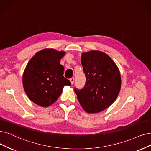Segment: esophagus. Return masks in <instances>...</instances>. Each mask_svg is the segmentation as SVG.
<instances>
[{
	"instance_id": "obj_1",
	"label": "esophagus",
	"mask_w": 151,
	"mask_h": 151,
	"mask_svg": "<svg viewBox=\"0 0 151 151\" xmlns=\"http://www.w3.org/2000/svg\"><path fill=\"white\" fill-rule=\"evenodd\" d=\"M70 80V81H71V85L73 84V83H74V81H75V78H71Z\"/></svg>"
}]
</instances>
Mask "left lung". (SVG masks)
Returning a JSON list of instances; mask_svg holds the SVG:
<instances>
[{
	"label": "left lung",
	"instance_id": "obj_1",
	"mask_svg": "<svg viewBox=\"0 0 151 151\" xmlns=\"http://www.w3.org/2000/svg\"><path fill=\"white\" fill-rule=\"evenodd\" d=\"M81 61L86 83L81 90L75 88L78 99L86 112H101L118 96L121 83L119 69L107 54L97 50L82 53Z\"/></svg>",
	"mask_w": 151,
	"mask_h": 151
}]
</instances>
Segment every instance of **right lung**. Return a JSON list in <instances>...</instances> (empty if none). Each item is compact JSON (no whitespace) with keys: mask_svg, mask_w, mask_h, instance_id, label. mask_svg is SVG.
Returning a JSON list of instances; mask_svg holds the SVG:
<instances>
[{"mask_svg":"<svg viewBox=\"0 0 151 151\" xmlns=\"http://www.w3.org/2000/svg\"><path fill=\"white\" fill-rule=\"evenodd\" d=\"M65 52L43 49L30 59L23 75V86L27 96L42 107L57 101L65 85L71 82L63 76L64 67L60 64Z\"/></svg>","mask_w":151,"mask_h":151,"instance_id":"obj_1","label":"right lung"}]
</instances>
